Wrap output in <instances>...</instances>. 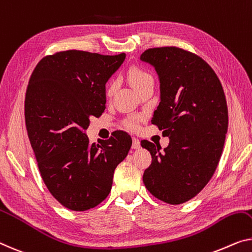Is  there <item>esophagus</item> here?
Returning a JSON list of instances; mask_svg holds the SVG:
<instances>
[{
    "instance_id": "obj_1",
    "label": "esophagus",
    "mask_w": 252,
    "mask_h": 252,
    "mask_svg": "<svg viewBox=\"0 0 252 252\" xmlns=\"http://www.w3.org/2000/svg\"><path fill=\"white\" fill-rule=\"evenodd\" d=\"M132 148L133 149L140 148V141H139V139H137V138L132 139Z\"/></svg>"
}]
</instances>
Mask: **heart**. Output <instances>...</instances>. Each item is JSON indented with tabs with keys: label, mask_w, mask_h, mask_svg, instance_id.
Segmentation results:
<instances>
[{
	"label": "heart",
	"mask_w": 252,
	"mask_h": 252,
	"mask_svg": "<svg viewBox=\"0 0 252 252\" xmlns=\"http://www.w3.org/2000/svg\"><path fill=\"white\" fill-rule=\"evenodd\" d=\"M127 78H129V81L131 82V85L133 86V88L136 90L140 89L142 86L148 84V82H154V78L152 74H150L148 71L141 69V67L139 66L131 67L129 72H127ZM115 87L116 85L114 81H111L110 84H108L107 90H106L108 96H111L112 94L114 93ZM127 126H129L131 129H136V127H138V119L131 118L129 121H127Z\"/></svg>",
	"instance_id": "1"
}]
</instances>
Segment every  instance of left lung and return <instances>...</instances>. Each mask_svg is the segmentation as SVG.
Wrapping results in <instances>:
<instances>
[{
    "instance_id": "1",
    "label": "left lung",
    "mask_w": 252,
    "mask_h": 252,
    "mask_svg": "<svg viewBox=\"0 0 252 252\" xmlns=\"http://www.w3.org/2000/svg\"><path fill=\"white\" fill-rule=\"evenodd\" d=\"M140 60L158 74L160 102L152 123L170 138L163 152L141 141L152 155L142 180L154 197L183 204L204 189L222 156L228 126L224 90L208 63L182 48H149Z\"/></svg>"
}]
</instances>
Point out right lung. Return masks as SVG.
Segmentation results:
<instances>
[{
	"label": "right lung",
	"instance_id": "1",
	"mask_svg": "<svg viewBox=\"0 0 252 252\" xmlns=\"http://www.w3.org/2000/svg\"><path fill=\"white\" fill-rule=\"evenodd\" d=\"M126 54L64 51L40 60L26 92L28 137L43 181L60 204L76 212L99 205L110 193L116 166L132 140L115 131L99 145L85 131L90 116L102 115L105 85Z\"/></svg>",
	"mask_w": 252,
	"mask_h": 252
}]
</instances>
